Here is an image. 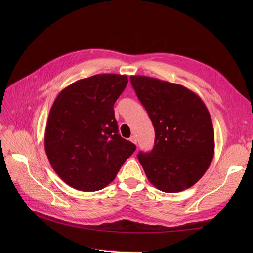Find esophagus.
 <instances>
[{"mask_svg": "<svg viewBox=\"0 0 253 253\" xmlns=\"http://www.w3.org/2000/svg\"><path fill=\"white\" fill-rule=\"evenodd\" d=\"M129 140H131L133 143H137V139H136V137L135 136H131V138H129Z\"/></svg>", "mask_w": 253, "mask_h": 253, "instance_id": "obj_1", "label": "esophagus"}]
</instances>
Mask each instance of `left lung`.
Returning a JSON list of instances; mask_svg holds the SVG:
<instances>
[{"mask_svg":"<svg viewBox=\"0 0 253 253\" xmlns=\"http://www.w3.org/2000/svg\"><path fill=\"white\" fill-rule=\"evenodd\" d=\"M132 85L155 129L154 147L137 157L149 181L167 193L200 180L214 155V129L200 96L180 84L131 76Z\"/></svg>","mask_w":253,"mask_h":253,"instance_id":"left-lung-1","label":"left lung"}]
</instances>
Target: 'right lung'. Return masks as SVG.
I'll use <instances>...</instances> for the list:
<instances>
[{"label":"right lung","instance_id":"right-lung-1","mask_svg":"<svg viewBox=\"0 0 253 253\" xmlns=\"http://www.w3.org/2000/svg\"><path fill=\"white\" fill-rule=\"evenodd\" d=\"M126 84V75H95L66 86L53 102L45 152L52 169L72 188L84 192L105 188L136 150L118 134L113 108Z\"/></svg>","mask_w":253,"mask_h":253}]
</instances>
